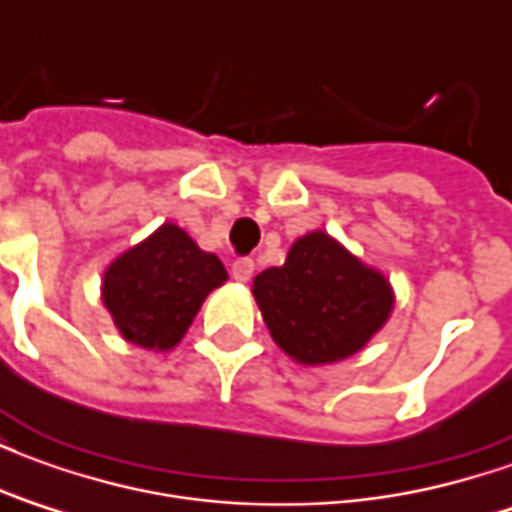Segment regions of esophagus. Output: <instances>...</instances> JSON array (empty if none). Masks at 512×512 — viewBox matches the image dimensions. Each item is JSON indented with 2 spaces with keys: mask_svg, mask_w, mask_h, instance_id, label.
<instances>
[{
  "mask_svg": "<svg viewBox=\"0 0 512 512\" xmlns=\"http://www.w3.org/2000/svg\"><path fill=\"white\" fill-rule=\"evenodd\" d=\"M255 274V263L249 257H238L233 263V279L235 282H249Z\"/></svg>",
  "mask_w": 512,
  "mask_h": 512,
  "instance_id": "esophagus-1",
  "label": "esophagus"
}]
</instances>
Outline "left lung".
<instances>
[{"mask_svg":"<svg viewBox=\"0 0 512 512\" xmlns=\"http://www.w3.org/2000/svg\"><path fill=\"white\" fill-rule=\"evenodd\" d=\"M252 296L274 343L304 367L359 354L395 310L389 279L323 230L296 238L282 266L260 271Z\"/></svg>","mask_w":512,"mask_h":512,"instance_id":"left-lung-1","label":"left lung"}]
</instances>
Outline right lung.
Here are the masks:
<instances>
[{
  "label": "right lung",
  "mask_w": 512,
  "mask_h": 512,
  "mask_svg": "<svg viewBox=\"0 0 512 512\" xmlns=\"http://www.w3.org/2000/svg\"><path fill=\"white\" fill-rule=\"evenodd\" d=\"M224 282L222 260L202 252L183 227L164 222L106 266L101 299L123 340L145 351H172L208 293Z\"/></svg>",
  "instance_id": "obj_1"
}]
</instances>
